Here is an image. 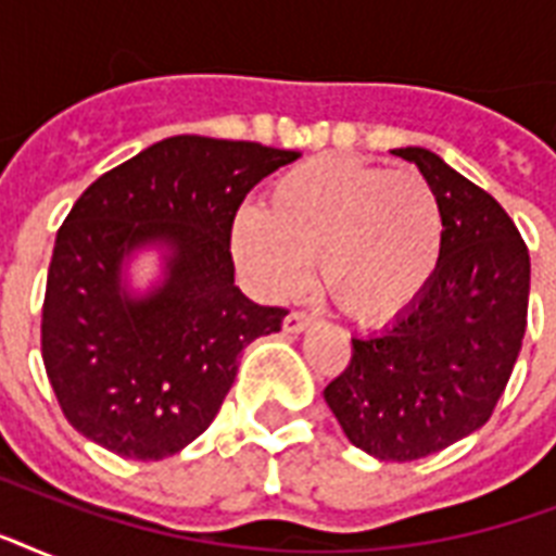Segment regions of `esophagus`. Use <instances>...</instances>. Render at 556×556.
Listing matches in <instances>:
<instances>
[{
    "instance_id": "esophagus-1",
    "label": "esophagus",
    "mask_w": 556,
    "mask_h": 556,
    "mask_svg": "<svg viewBox=\"0 0 556 556\" xmlns=\"http://www.w3.org/2000/svg\"><path fill=\"white\" fill-rule=\"evenodd\" d=\"M308 326H312V314L305 312H291L286 317V323H282V329H286L288 334H303Z\"/></svg>"
}]
</instances>
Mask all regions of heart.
<instances>
[{"instance_id":"obj_1","label":"heart","mask_w":556,"mask_h":556,"mask_svg":"<svg viewBox=\"0 0 556 556\" xmlns=\"http://www.w3.org/2000/svg\"><path fill=\"white\" fill-rule=\"evenodd\" d=\"M230 251L253 291L282 300L317 260L323 291L352 320L378 326L409 312L444 253V210L418 169L320 155L274 181L265 210L233 218Z\"/></svg>"}]
</instances>
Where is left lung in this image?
Wrapping results in <instances>:
<instances>
[{
  "label": "left lung",
  "instance_id": "8db88e82",
  "mask_svg": "<svg viewBox=\"0 0 556 556\" xmlns=\"http://www.w3.org/2000/svg\"><path fill=\"white\" fill-rule=\"evenodd\" d=\"M392 155L439 192L441 265L409 312L380 334L352 338V361L323 395L355 447L415 462L491 418L526 338L531 260L491 192L421 147Z\"/></svg>",
  "mask_w": 556,
  "mask_h": 556
}]
</instances>
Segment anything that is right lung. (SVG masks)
Masks as SVG:
<instances>
[{"label": "right lung", "instance_id": "obj_1", "mask_svg": "<svg viewBox=\"0 0 556 556\" xmlns=\"http://www.w3.org/2000/svg\"><path fill=\"white\" fill-rule=\"evenodd\" d=\"M300 152L176 135L109 169L56 230L42 303V364L74 430L124 458L159 462L216 418L236 357L286 308L233 286L230 227L244 195ZM159 243L147 295L123 262Z\"/></svg>", "mask_w": 556, "mask_h": 556}]
</instances>
